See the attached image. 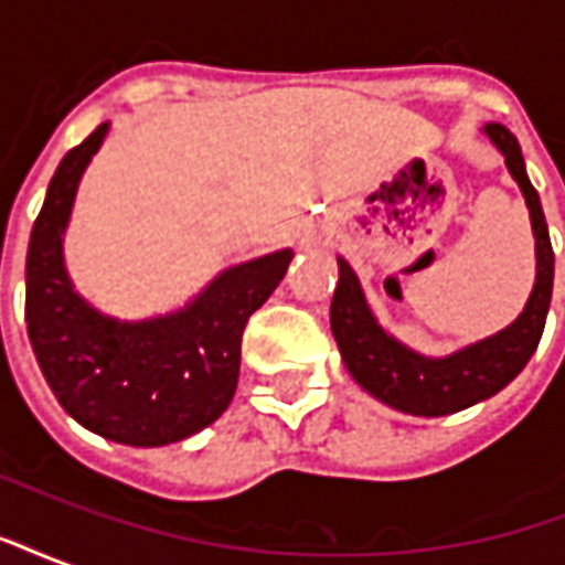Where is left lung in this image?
I'll use <instances>...</instances> for the list:
<instances>
[{"label":"left lung","instance_id":"obj_1","mask_svg":"<svg viewBox=\"0 0 565 565\" xmlns=\"http://www.w3.org/2000/svg\"><path fill=\"white\" fill-rule=\"evenodd\" d=\"M484 132L487 139L502 150L511 178L521 184L535 235L533 294L521 318L511 327L438 360L415 354L412 348H405L403 342H396L393 335L381 330L379 320L369 311L354 269L339 259V284L332 294L330 323L344 366L363 391L405 415L441 417L490 399L509 381L518 379V372L535 354L542 330H545L551 287H554V247L547 238L542 202L526 178L518 139L502 124H487Z\"/></svg>","mask_w":565,"mask_h":565}]
</instances>
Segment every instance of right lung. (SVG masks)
<instances>
[{
  "label": "right lung",
  "mask_w": 565,
  "mask_h": 565,
  "mask_svg": "<svg viewBox=\"0 0 565 565\" xmlns=\"http://www.w3.org/2000/svg\"><path fill=\"white\" fill-rule=\"evenodd\" d=\"M108 124L56 166L26 250V332L51 391L90 433L160 448L214 424L233 403L242 332L281 284L294 250L221 271L181 311L150 320L105 318L68 281L63 263L75 190Z\"/></svg>",
  "instance_id": "1"
}]
</instances>
